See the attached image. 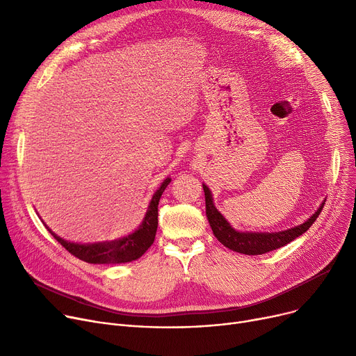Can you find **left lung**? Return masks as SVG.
<instances>
[{
	"label": "left lung",
	"instance_id": "1",
	"mask_svg": "<svg viewBox=\"0 0 356 356\" xmlns=\"http://www.w3.org/2000/svg\"><path fill=\"white\" fill-rule=\"evenodd\" d=\"M204 192V202H207V216L209 220V225L213 231V235L218 238L220 244L227 248L245 254V255H259L277 248H282L287 245L289 242L296 239L297 236L303 235L312 225L313 222L319 216L323 209V204L317 209L305 223L297 225L291 229L280 231V232H241L234 229L229 222L222 216V213L215 208L212 193L207 184H203Z\"/></svg>",
	"mask_w": 356,
	"mask_h": 356
}]
</instances>
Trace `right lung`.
I'll list each match as a JSON object with an SVG mask.
<instances>
[{
  "label": "right lung",
  "instance_id": "1",
  "mask_svg": "<svg viewBox=\"0 0 356 356\" xmlns=\"http://www.w3.org/2000/svg\"><path fill=\"white\" fill-rule=\"evenodd\" d=\"M172 181L170 177H167L156 193L152 197V202L148 204L147 213L143 219V223L133 234H129L124 238L115 241H105V242H93V244H74L66 239H62L56 234H53L47 225L49 232L56 238L62 247H65L72 255L85 261L89 264H122L131 263V261L138 259L154 242L157 225H159V202L164 192V189Z\"/></svg>",
  "mask_w": 356,
  "mask_h": 356
}]
</instances>
